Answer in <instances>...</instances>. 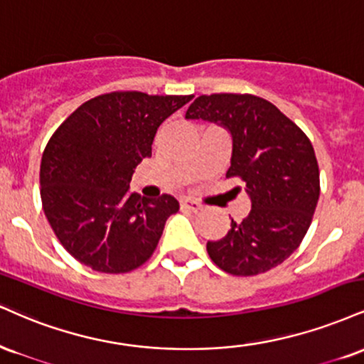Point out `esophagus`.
I'll use <instances>...</instances> for the list:
<instances>
[{
    "instance_id": "obj_1",
    "label": "esophagus",
    "mask_w": 364,
    "mask_h": 364,
    "mask_svg": "<svg viewBox=\"0 0 364 364\" xmlns=\"http://www.w3.org/2000/svg\"><path fill=\"white\" fill-rule=\"evenodd\" d=\"M181 207L191 210V212H198V210L203 208V207H201V205L198 203V201H195V200H191V198L181 200Z\"/></svg>"
}]
</instances>
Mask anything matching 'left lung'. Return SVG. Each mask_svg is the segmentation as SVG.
Listing matches in <instances>:
<instances>
[{
	"mask_svg": "<svg viewBox=\"0 0 364 364\" xmlns=\"http://www.w3.org/2000/svg\"><path fill=\"white\" fill-rule=\"evenodd\" d=\"M185 118L224 127L232 137L227 178L246 183L251 210L225 237L207 242L225 273L254 277L282 264L307 234L321 193L318 164L307 135L254 95H201Z\"/></svg>",
	"mask_w": 364,
	"mask_h": 364,
	"instance_id": "1",
	"label": "left lung"
}]
</instances>
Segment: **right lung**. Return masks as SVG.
<instances>
[{"instance_id":"1","label":"right lung","mask_w":364,"mask_h":364,"mask_svg":"<svg viewBox=\"0 0 364 364\" xmlns=\"http://www.w3.org/2000/svg\"><path fill=\"white\" fill-rule=\"evenodd\" d=\"M193 96L115 91L73 112L52 135L41 164L47 220L65 251L100 273H129L152 256L174 196L144 198L129 183L152 156L156 132Z\"/></svg>"}]
</instances>
